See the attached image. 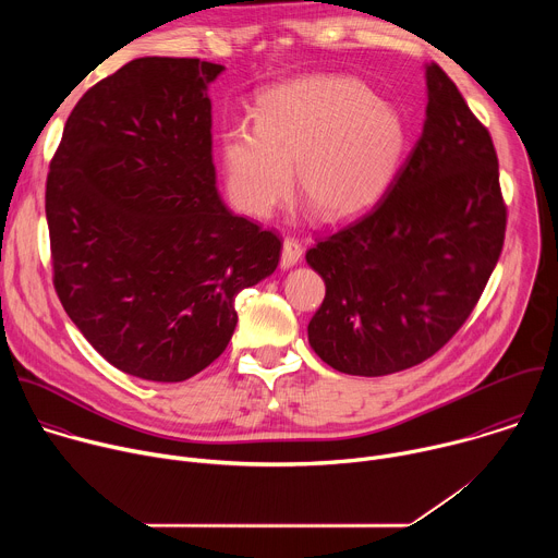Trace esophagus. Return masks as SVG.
I'll return each mask as SVG.
<instances>
[{
    "label": "esophagus",
    "instance_id": "obj_1",
    "mask_svg": "<svg viewBox=\"0 0 558 558\" xmlns=\"http://www.w3.org/2000/svg\"><path fill=\"white\" fill-rule=\"evenodd\" d=\"M302 256V245L295 241V238H284L282 243V256H280V267L282 269H291L293 265H298Z\"/></svg>",
    "mask_w": 558,
    "mask_h": 558
}]
</instances>
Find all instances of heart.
<instances>
[{
  "instance_id": "heart-1",
  "label": "heart",
  "mask_w": 558,
  "mask_h": 558,
  "mask_svg": "<svg viewBox=\"0 0 558 558\" xmlns=\"http://www.w3.org/2000/svg\"><path fill=\"white\" fill-rule=\"evenodd\" d=\"M409 130L392 106L351 76H304L260 97L256 125L235 123L222 136L231 201L269 216L293 187L323 220H342L375 205L400 170Z\"/></svg>"
}]
</instances>
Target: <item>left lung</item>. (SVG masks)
Listing matches in <instances>:
<instances>
[{
	"instance_id": "left-lung-1",
	"label": "left lung",
	"mask_w": 558,
	"mask_h": 558,
	"mask_svg": "<svg viewBox=\"0 0 558 558\" xmlns=\"http://www.w3.org/2000/svg\"><path fill=\"white\" fill-rule=\"evenodd\" d=\"M426 84L424 132L386 194L306 252L327 287L308 344L347 375L433 357L468 320L504 250L493 136L437 63Z\"/></svg>"
}]
</instances>
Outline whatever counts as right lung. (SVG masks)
<instances>
[{
    "mask_svg": "<svg viewBox=\"0 0 558 558\" xmlns=\"http://www.w3.org/2000/svg\"><path fill=\"white\" fill-rule=\"evenodd\" d=\"M222 70L125 63L78 99L50 161L54 291L97 353L141 379L209 366L235 329V295L280 260V238L216 190L207 86Z\"/></svg>",
    "mask_w": 558,
    "mask_h": 558,
    "instance_id": "obj_1",
    "label": "right lung"
}]
</instances>
